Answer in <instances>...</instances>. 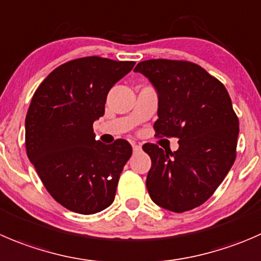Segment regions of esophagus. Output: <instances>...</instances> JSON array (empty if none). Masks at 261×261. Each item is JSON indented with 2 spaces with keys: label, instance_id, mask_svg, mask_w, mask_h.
Returning a JSON list of instances; mask_svg holds the SVG:
<instances>
[{
  "label": "esophagus",
  "instance_id": "obj_1",
  "mask_svg": "<svg viewBox=\"0 0 261 261\" xmlns=\"http://www.w3.org/2000/svg\"><path fill=\"white\" fill-rule=\"evenodd\" d=\"M133 150L134 153H138V151L141 150V146L138 145V144H133Z\"/></svg>",
  "mask_w": 261,
  "mask_h": 261
}]
</instances>
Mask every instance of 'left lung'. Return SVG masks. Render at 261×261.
Here are the masks:
<instances>
[{
  "mask_svg": "<svg viewBox=\"0 0 261 261\" xmlns=\"http://www.w3.org/2000/svg\"><path fill=\"white\" fill-rule=\"evenodd\" d=\"M158 92V136L178 139L176 151L144 144L151 159L146 189L156 205L191 211L214 194L236 159L239 118L224 85L189 61L148 60L134 70Z\"/></svg>",
  "mask_w": 261,
  "mask_h": 261,
  "instance_id": "8db88e82",
  "label": "left lung"
}]
</instances>
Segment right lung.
I'll return each instance as SVG.
<instances>
[{
	"label": "right lung",
	"instance_id": "add662e5",
	"mask_svg": "<svg viewBox=\"0 0 261 261\" xmlns=\"http://www.w3.org/2000/svg\"><path fill=\"white\" fill-rule=\"evenodd\" d=\"M134 61L90 56L53 70L35 90L25 118V148L40 181L57 203L94 214L115 200L118 178L133 153L128 141L95 140L93 122L105 115L111 88Z\"/></svg>",
	"mask_w": 261,
	"mask_h": 261
}]
</instances>
